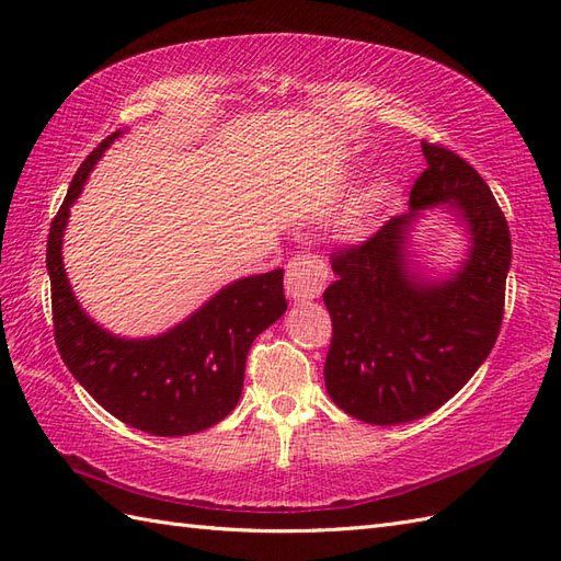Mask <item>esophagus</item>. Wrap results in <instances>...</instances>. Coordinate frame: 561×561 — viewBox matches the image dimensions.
<instances>
[{
	"label": "esophagus",
	"instance_id": "34e87169",
	"mask_svg": "<svg viewBox=\"0 0 561 561\" xmlns=\"http://www.w3.org/2000/svg\"><path fill=\"white\" fill-rule=\"evenodd\" d=\"M328 279H330L328 262L316 253H301L289 260L284 287H287V294L294 301H306V299H318V296L323 294Z\"/></svg>",
	"mask_w": 561,
	"mask_h": 561
}]
</instances>
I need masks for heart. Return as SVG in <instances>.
<instances>
[{"mask_svg": "<svg viewBox=\"0 0 561 561\" xmlns=\"http://www.w3.org/2000/svg\"><path fill=\"white\" fill-rule=\"evenodd\" d=\"M386 193H388V185L386 183H374L371 187H366L364 193L359 195V199L354 202V207H352V211L347 214V226L352 231H356L359 229V226L364 224V219H366V214L371 211L380 199L386 197Z\"/></svg>", "mask_w": 561, "mask_h": 561, "instance_id": "b5f03b06", "label": "heart"}]
</instances>
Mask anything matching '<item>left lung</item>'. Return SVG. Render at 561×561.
I'll return each mask as SVG.
<instances>
[{"mask_svg":"<svg viewBox=\"0 0 561 561\" xmlns=\"http://www.w3.org/2000/svg\"><path fill=\"white\" fill-rule=\"evenodd\" d=\"M426 169L410 211L364 243L340 248L337 279L323 294L332 318L325 388L354 420L404 424L438 410L490 356L502 330L511 236L502 207L472 165L444 145L422 141ZM469 224L471 255L446 283H422L403 243L420 208L445 204Z\"/></svg>","mask_w":561,"mask_h":561,"instance_id":"1","label":"left lung"}]
</instances>
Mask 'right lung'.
Masks as SVG:
<instances>
[{
	"label": "right lung",
	"instance_id": "add662e5",
	"mask_svg": "<svg viewBox=\"0 0 561 561\" xmlns=\"http://www.w3.org/2000/svg\"><path fill=\"white\" fill-rule=\"evenodd\" d=\"M121 133L89 153L47 233L55 344L103 410L153 436H187L221 422L241 400L250 344L287 311L284 272L238 279L159 337L123 340L81 311L62 265V236L83 183Z\"/></svg>",
	"mask_w": 561,
	"mask_h": 561
}]
</instances>
